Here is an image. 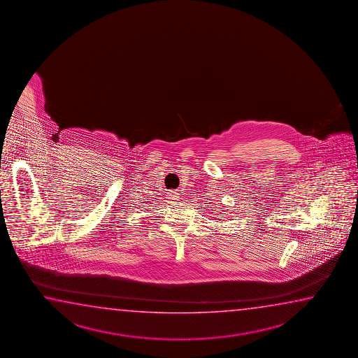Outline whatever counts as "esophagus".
Here are the masks:
<instances>
[{
  "label": "esophagus",
  "instance_id": "obj_1",
  "mask_svg": "<svg viewBox=\"0 0 358 358\" xmlns=\"http://www.w3.org/2000/svg\"><path fill=\"white\" fill-rule=\"evenodd\" d=\"M169 199L176 201V199H178V194L176 192H170L169 193Z\"/></svg>",
  "mask_w": 358,
  "mask_h": 358
}]
</instances>
